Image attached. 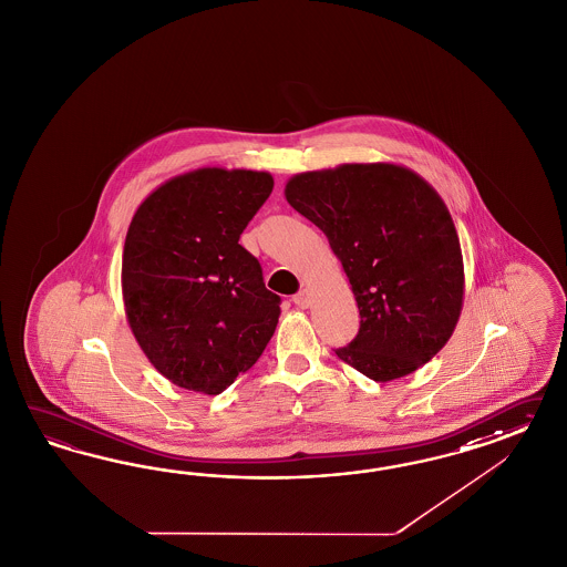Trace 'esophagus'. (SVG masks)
<instances>
[{
    "label": "esophagus",
    "instance_id": "obj_1",
    "mask_svg": "<svg viewBox=\"0 0 567 567\" xmlns=\"http://www.w3.org/2000/svg\"><path fill=\"white\" fill-rule=\"evenodd\" d=\"M292 301H295V306L297 308L306 309L309 308V291L308 289H301V291L297 292L295 297H292Z\"/></svg>",
    "mask_w": 567,
    "mask_h": 567
}]
</instances>
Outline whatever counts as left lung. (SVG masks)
<instances>
[{
	"mask_svg": "<svg viewBox=\"0 0 567 567\" xmlns=\"http://www.w3.org/2000/svg\"><path fill=\"white\" fill-rule=\"evenodd\" d=\"M285 197L327 235L360 308L358 337L337 349L389 382L432 360L464 306V258L441 195L399 164H341L289 178Z\"/></svg>",
	"mask_w": 567,
	"mask_h": 567,
	"instance_id": "1",
	"label": "left lung"
}]
</instances>
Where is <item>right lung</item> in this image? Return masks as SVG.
Masks as SVG:
<instances>
[{"label": "right lung", "mask_w": 567, "mask_h": 567, "mask_svg": "<svg viewBox=\"0 0 567 567\" xmlns=\"http://www.w3.org/2000/svg\"><path fill=\"white\" fill-rule=\"evenodd\" d=\"M270 172L197 168L137 207L122 251V299L138 347L172 384L220 395L275 334L280 297L240 233L270 197Z\"/></svg>", "instance_id": "right-lung-1"}]
</instances>
